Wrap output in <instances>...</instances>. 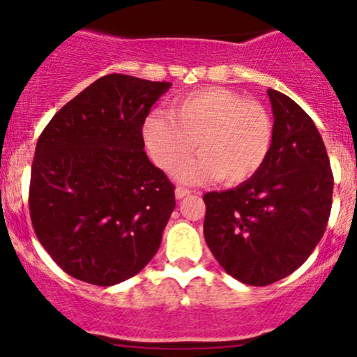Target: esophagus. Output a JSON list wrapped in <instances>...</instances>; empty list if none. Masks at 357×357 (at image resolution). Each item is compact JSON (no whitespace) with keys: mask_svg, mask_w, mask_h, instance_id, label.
I'll return each mask as SVG.
<instances>
[{"mask_svg":"<svg viewBox=\"0 0 357 357\" xmlns=\"http://www.w3.org/2000/svg\"><path fill=\"white\" fill-rule=\"evenodd\" d=\"M190 195H191V191L186 190V188H176V190H174L176 199H183V198H186V196H190Z\"/></svg>","mask_w":357,"mask_h":357,"instance_id":"34e87169","label":"esophagus"}]
</instances>
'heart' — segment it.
Returning a JSON list of instances; mask_svg holds the SVG:
<instances>
[{"instance_id": "b5f03b06", "label": "heart", "mask_w": 357, "mask_h": 357, "mask_svg": "<svg viewBox=\"0 0 357 357\" xmlns=\"http://www.w3.org/2000/svg\"><path fill=\"white\" fill-rule=\"evenodd\" d=\"M151 161L179 181L198 184L218 178L225 186L247 183L267 161L273 142L268 112L227 89H204L176 100L171 112H151L141 127Z\"/></svg>"}]
</instances>
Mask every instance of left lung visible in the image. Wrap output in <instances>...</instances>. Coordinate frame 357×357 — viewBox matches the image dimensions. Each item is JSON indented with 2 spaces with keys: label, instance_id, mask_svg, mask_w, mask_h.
I'll return each mask as SVG.
<instances>
[{
  "label": "left lung",
  "instance_id": "8db88e82",
  "mask_svg": "<svg viewBox=\"0 0 357 357\" xmlns=\"http://www.w3.org/2000/svg\"><path fill=\"white\" fill-rule=\"evenodd\" d=\"M273 142L264 167L233 190L211 191L204 240L228 275L264 287L297 270L326 231L334 178L314 121L268 89Z\"/></svg>",
  "mask_w": 357,
  "mask_h": 357
}]
</instances>
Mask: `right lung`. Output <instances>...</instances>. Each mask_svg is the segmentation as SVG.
<instances>
[{
  "mask_svg": "<svg viewBox=\"0 0 357 357\" xmlns=\"http://www.w3.org/2000/svg\"><path fill=\"white\" fill-rule=\"evenodd\" d=\"M169 87L110 73L65 104L36 142L31 223L73 278L121 284L159 250L174 186L144 153L141 127Z\"/></svg>",
  "mask_w": 357,
  "mask_h": 357,
  "instance_id": "obj_1",
  "label": "right lung"
}]
</instances>
